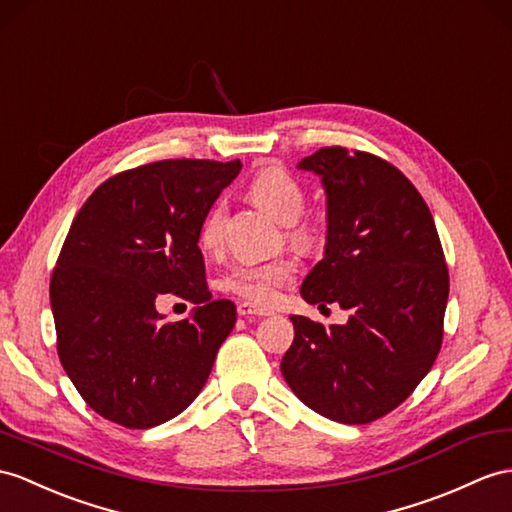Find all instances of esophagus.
Wrapping results in <instances>:
<instances>
[{"label":"esophagus","instance_id":"obj_1","mask_svg":"<svg viewBox=\"0 0 512 512\" xmlns=\"http://www.w3.org/2000/svg\"><path fill=\"white\" fill-rule=\"evenodd\" d=\"M236 310H239L241 317H249V315L265 317V315H269L267 308H258V306H254V304H249V302H241L239 306H236Z\"/></svg>","mask_w":512,"mask_h":512}]
</instances>
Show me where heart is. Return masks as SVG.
<instances>
[{
	"instance_id": "obj_1",
	"label": "heart",
	"mask_w": 512,
	"mask_h": 512,
	"mask_svg": "<svg viewBox=\"0 0 512 512\" xmlns=\"http://www.w3.org/2000/svg\"><path fill=\"white\" fill-rule=\"evenodd\" d=\"M249 197L254 199L256 206L263 208L267 215L278 219L280 223L295 221L306 206V193L302 184L282 167L260 169L254 180L249 182ZM221 226L223 206L215 204L202 219V226H199L197 234V243L206 254L217 252L221 243ZM293 236L297 243L313 241V234L306 228L297 230ZM293 273L295 265L289 258H276L260 265H245L234 269L226 278V289L247 299L249 304L269 306L271 302H276L282 286L293 280Z\"/></svg>"
}]
</instances>
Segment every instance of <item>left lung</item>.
I'll use <instances>...</instances> for the list:
<instances>
[{
  "mask_svg": "<svg viewBox=\"0 0 512 512\" xmlns=\"http://www.w3.org/2000/svg\"><path fill=\"white\" fill-rule=\"evenodd\" d=\"M297 169L326 191V247L299 293L352 317L323 328L293 315L280 369L315 413L369 423L415 391L441 350L450 295L441 241L419 191L386 160L323 147Z\"/></svg>",
  "mask_w": 512,
  "mask_h": 512,
  "instance_id": "left-lung-1",
  "label": "left lung"
}]
</instances>
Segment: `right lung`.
<instances>
[{"label":"right lung","mask_w":512,"mask_h":512,"mask_svg":"<svg viewBox=\"0 0 512 512\" xmlns=\"http://www.w3.org/2000/svg\"><path fill=\"white\" fill-rule=\"evenodd\" d=\"M241 160H160L112 176L73 219L49 284L58 356L95 413L147 430L202 391L236 306L213 299L197 247L202 219ZM191 298L165 324L155 299Z\"/></svg>","instance_id":"add662e5"}]
</instances>
